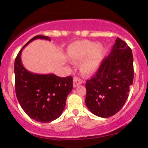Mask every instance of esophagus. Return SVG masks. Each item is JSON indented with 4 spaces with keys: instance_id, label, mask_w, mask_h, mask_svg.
<instances>
[{
    "instance_id": "esophagus-1",
    "label": "esophagus",
    "mask_w": 148,
    "mask_h": 148,
    "mask_svg": "<svg viewBox=\"0 0 148 148\" xmlns=\"http://www.w3.org/2000/svg\"><path fill=\"white\" fill-rule=\"evenodd\" d=\"M83 83V81L81 79L78 78V77H74V79H73V85H74V87H77L78 85L82 84Z\"/></svg>"
}]
</instances>
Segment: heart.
<instances>
[{
	"label": "heart",
	"instance_id": "b5f03b06",
	"mask_svg": "<svg viewBox=\"0 0 148 148\" xmlns=\"http://www.w3.org/2000/svg\"><path fill=\"white\" fill-rule=\"evenodd\" d=\"M67 54L72 61L83 59L81 70L86 75H91L97 71L103 58V47L101 43L88 40L73 42L67 49Z\"/></svg>",
	"mask_w": 148,
	"mask_h": 148
}]
</instances>
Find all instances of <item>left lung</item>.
<instances>
[{"instance_id": "left-lung-1", "label": "left lung", "mask_w": 148, "mask_h": 148, "mask_svg": "<svg viewBox=\"0 0 148 148\" xmlns=\"http://www.w3.org/2000/svg\"><path fill=\"white\" fill-rule=\"evenodd\" d=\"M134 70L132 50L117 37L95 75L86 81L87 108L96 116L108 118L122 108L133 84Z\"/></svg>"}]
</instances>
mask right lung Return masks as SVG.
Listing matches in <instances>:
<instances>
[{"label":"right lung","mask_w":148,"mask_h":148,"mask_svg":"<svg viewBox=\"0 0 148 148\" xmlns=\"http://www.w3.org/2000/svg\"><path fill=\"white\" fill-rule=\"evenodd\" d=\"M37 39L50 41L49 37L37 35L27 42L15 60V94L23 111L31 119L48 123L60 117L73 88L71 76L59 77L54 74H37L27 71L21 62L23 49Z\"/></svg>","instance_id":"1"}]
</instances>
